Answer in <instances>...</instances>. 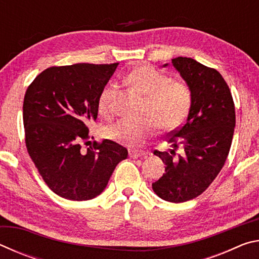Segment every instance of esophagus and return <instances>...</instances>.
Masks as SVG:
<instances>
[{
    "label": "esophagus",
    "instance_id": "obj_1",
    "mask_svg": "<svg viewBox=\"0 0 259 259\" xmlns=\"http://www.w3.org/2000/svg\"><path fill=\"white\" fill-rule=\"evenodd\" d=\"M146 154H147V152H145V151H130L129 152V156L131 157V159H138V157L144 156Z\"/></svg>",
    "mask_w": 259,
    "mask_h": 259
}]
</instances>
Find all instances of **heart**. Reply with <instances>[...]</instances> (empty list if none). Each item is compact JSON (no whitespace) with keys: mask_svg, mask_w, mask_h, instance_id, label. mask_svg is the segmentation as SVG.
I'll list each match as a JSON object with an SVG mask.
<instances>
[{"mask_svg":"<svg viewBox=\"0 0 259 259\" xmlns=\"http://www.w3.org/2000/svg\"><path fill=\"white\" fill-rule=\"evenodd\" d=\"M123 81L146 97L143 120L122 119L107 125L104 135L108 139L129 147L142 146L157 128L170 131L181 126L190 113L193 94L188 83L172 80L168 74L151 65H142L131 69ZM119 87L115 83L106 85L98 98L99 113L105 117L113 115Z\"/></svg>","mask_w":259,"mask_h":259,"instance_id":"b5f03b06","label":"heart"}]
</instances>
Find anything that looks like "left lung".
Segmentation results:
<instances>
[{
    "label": "left lung",
    "instance_id": "8db88e82",
    "mask_svg": "<svg viewBox=\"0 0 259 259\" xmlns=\"http://www.w3.org/2000/svg\"><path fill=\"white\" fill-rule=\"evenodd\" d=\"M191 87L193 100L182 126L166 136L172 148L155 150L165 163V172L152 184L161 199L185 202L210 186L229 156L235 126V107L231 90L222 74L192 58L171 60ZM179 148L181 153L176 150Z\"/></svg>",
    "mask_w": 259,
    "mask_h": 259
}]
</instances>
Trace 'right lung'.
Returning <instances> with one entry per match:
<instances>
[{
	"label": "right lung",
	"mask_w": 259,
	"mask_h": 259,
	"mask_svg": "<svg viewBox=\"0 0 259 259\" xmlns=\"http://www.w3.org/2000/svg\"><path fill=\"white\" fill-rule=\"evenodd\" d=\"M117 65L52 66L38 74L26 90V148L43 181L61 198H96L117 163L128 157L125 147L109 139L83 147L90 144L89 125L97 120L99 95Z\"/></svg>",
	"instance_id": "1"
}]
</instances>
